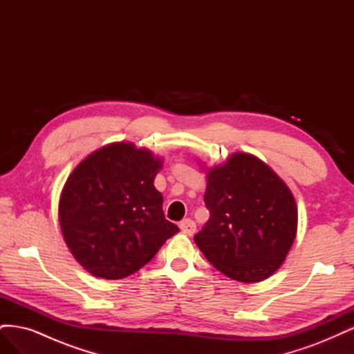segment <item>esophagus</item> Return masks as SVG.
I'll return each mask as SVG.
<instances>
[{
  "label": "esophagus",
  "instance_id": "34e87169",
  "mask_svg": "<svg viewBox=\"0 0 354 354\" xmlns=\"http://www.w3.org/2000/svg\"><path fill=\"white\" fill-rule=\"evenodd\" d=\"M180 229H181V232L186 233L187 236H192V234H194V233L196 232V224H195L194 220L185 218L183 221L180 223Z\"/></svg>",
  "mask_w": 354,
  "mask_h": 354
}]
</instances>
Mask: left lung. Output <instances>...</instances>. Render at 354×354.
Masks as SVG:
<instances>
[{"instance_id": "obj_1", "label": "left lung", "mask_w": 354, "mask_h": 354, "mask_svg": "<svg viewBox=\"0 0 354 354\" xmlns=\"http://www.w3.org/2000/svg\"><path fill=\"white\" fill-rule=\"evenodd\" d=\"M203 201L209 220L194 239L217 270L254 283L279 269L295 239L298 212L269 165L250 153L230 155L207 171Z\"/></svg>"}]
</instances>
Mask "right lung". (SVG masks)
<instances>
[{
    "instance_id": "right-lung-1",
    "label": "right lung",
    "mask_w": 354,
    "mask_h": 354,
    "mask_svg": "<svg viewBox=\"0 0 354 354\" xmlns=\"http://www.w3.org/2000/svg\"><path fill=\"white\" fill-rule=\"evenodd\" d=\"M162 159L133 143H112L88 155L68 177L59 221L69 251L85 270L122 279L151 261L178 232L165 218L153 186Z\"/></svg>"
}]
</instances>
